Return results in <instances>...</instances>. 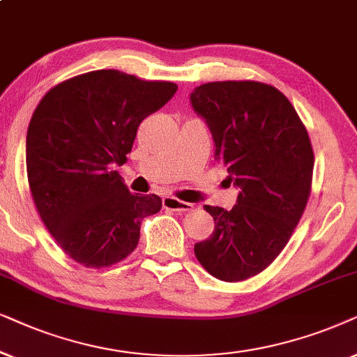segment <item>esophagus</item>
I'll return each mask as SVG.
<instances>
[{"label": "esophagus", "mask_w": 357, "mask_h": 357, "mask_svg": "<svg viewBox=\"0 0 357 357\" xmlns=\"http://www.w3.org/2000/svg\"><path fill=\"white\" fill-rule=\"evenodd\" d=\"M163 207L168 208V211H174V212L192 211V204L183 202V201H179V199H174V197H163Z\"/></svg>", "instance_id": "34e87169"}]
</instances>
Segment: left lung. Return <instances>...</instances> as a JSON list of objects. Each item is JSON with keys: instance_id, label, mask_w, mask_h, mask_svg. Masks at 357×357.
<instances>
[{"instance_id": "8db88e82", "label": "left lung", "mask_w": 357, "mask_h": 357, "mask_svg": "<svg viewBox=\"0 0 357 357\" xmlns=\"http://www.w3.org/2000/svg\"><path fill=\"white\" fill-rule=\"evenodd\" d=\"M189 101L240 189L231 211L204 206L215 228L194 253L213 278L245 281L278 258L301 220L313 173L310 139L291 101L269 84L207 83Z\"/></svg>"}]
</instances>
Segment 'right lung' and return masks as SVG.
Segmentation results:
<instances>
[{"label":"right lung","mask_w":357,"mask_h":357,"mask_svg":"<svg viewBox=\"0 0 357 357\" xmlns=\"http://www.w3.org/2000/svg\"><path fill=\"white\" fill-rule=\"evenodd\" d=\"M169 82L96 70L52 88L32 114L27 179L42 222L86 268L127 258L140 223L160 212L155 194H132L116 166L127 161L140 122L174 96Z\"/></svg>","instance_id":"right-lung-1"}]
</instances>
